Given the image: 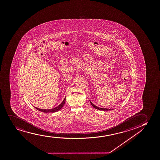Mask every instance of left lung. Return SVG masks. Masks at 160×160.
Masks as SVG:
<instances>
[{"instance_id":"1","label":"left lung","mask_w":160,"mask_h":160,"mask_svg":"<svg viewBox=\"0 0 160 160\" xmlns=\"http://www.w3.org/2000/svg\"><path fill=\"white\" fill-rule=\"evenodd\" d=\"M90 102H91V105H92V106L94 108L100 110V111H111V110L114 109L103 108L98 107H97V106H95V105H94L93 103L91 102V101H90Z\"/></svg>"}]
</instances>
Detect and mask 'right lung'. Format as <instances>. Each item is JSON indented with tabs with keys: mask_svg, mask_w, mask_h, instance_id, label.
<instances>
[{
	"mask_svg": "<svg viewBox=\"0 0 160 160\" xmlns=\"http://www.w3.org/2000/svg\"><path fill=\"white\" fill-rule=\"evenodd\" d=\"M65 101L66 97L65 98V99L63 100V101H62L59 106H58L57 107H56L54 108L49 109H43L38 108H37V107H35L37 110H38V111L42 112H46H46H56L59 111L60 109L62 108L63 107V106L65 105Z\"/></svg>",
	"mask_w": 160,
	"mask_h": 160,
	"instance_id": "obj_1",
	"label": "right lung"
}]
</instances>
